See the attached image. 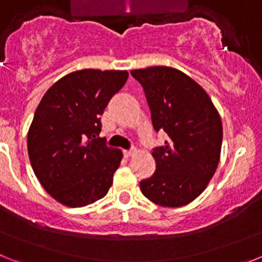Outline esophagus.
I'll return each instance as SVG.
<instances>
[{"instance_id":"esophagus-1","label":"esophagus","mask_w":262,"mask_h":262,"mask_svg":"<svg viewBox=\"0 0 262 262\" xmlns=\"http://www.w3.org/2000/svg\"><path fill=\"white\" fill-rule=\"evenodd\" d=\"M136 154V149H131V151H124V156L128 159V157H133Z\"/></svg>"}]
</instances>
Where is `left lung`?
Instances as JSON below:
<instances>
[{
  "instance_id": "8db88e82",
  "label": "left lung",
  "mask_w": 262,
  "mask_h": 262,
  "mask_svg": "<svg viewBox=\"0 0 262 262\" xmlns=\"http://www.w3.org/2000/svg\"><path fill=\"white\" fill-rule=\"evenodd\" d=\"M142 84L156 131L168 140L152 152L156 172L140 182L154 203L181 207L193 202L214 176L223 139L221 115L201 85L170 67L131 71Z\"/></svg>"
}]
</instances>
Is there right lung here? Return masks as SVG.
Returning <instances> with one entry per match:
<instances>
[{
	"label": "right lung",
	"instance_id": "right-lung-1",
	"mask_svg": "<svg viewBox=\"0 0 262 262\" xmlns=\"http://www.w3.org/2000/svg\"><path fill=\"white\" fill-rule=\"evenodd\" d=\"M127 71L82 69L56 81L41 98L27 134L30 163L57 202L84 207L107 194L123 154L98 138L101 115Z\"/></svg>",
	"mask_w": 262,
	"mask_h": 262
}]
</instances>
